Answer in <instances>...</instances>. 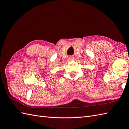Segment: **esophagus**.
<instances>
[{
    "label": "esophagus",
    "instance_id": "1",
    "mask_svg": "<svg viewBox=\"0 0 129 129\" xmlns=\"http://www.w3.org/2000/svg\"><path fill=\"white\" fill-rule=\"evenodd\" d=\"M68 59H69L70 61H73V58L72 57L70 56V57H68Z\"/></svg>",
    "mask_w": 129,
    "mask_h": 129
}]
</instances>
